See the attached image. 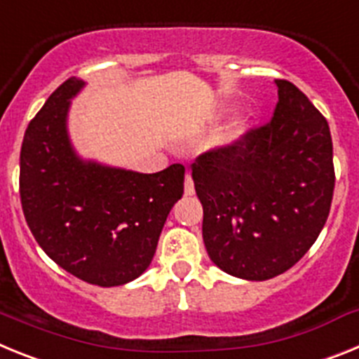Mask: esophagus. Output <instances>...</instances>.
Wrapping results in <instances>:
<instances>
[{
  "instance_id": "obj_1",
  "label": "esophagus",
  "mask_w": 359,
  "mask_h": 359,
  "mask_svg": "<svg viewBox=\"0 0 359 359\" xmlns=\"http://www.w3.org/2000/svg\"><path fill=\"white\" fill-rule=\"evenodd\" d=\"M196 189H194V182H192V176L190 172L185 174V194L187 196H194Z\"/></svg>"
}]
</instances>
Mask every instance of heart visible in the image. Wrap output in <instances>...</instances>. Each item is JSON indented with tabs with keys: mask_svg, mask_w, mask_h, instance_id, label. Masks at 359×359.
I'll return each mask as SVG.
<instances>
[{
	"mask_svg": "<svg viewBox=\"0 0 359 359\" xmlns=\"http://www.w3.org/2000/svg\"><path fill=\"white\" fill-rule=\"evenodd\" d=\"M250 128H252V122H250L248 116H237V118L231 120L226 128L221 129V133L215 138V144L221 145V147H231V145H237L244 136L248 135Z\"/></svg>",
	"mask_w": 359,
	"mask_h": 359,
	"instance_id": "b5f03b06",
	"label": "heart"
}]
</instances>
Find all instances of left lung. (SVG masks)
I'll list each match as a JSON object with an SVG mask.
<instances>
[{
    "instance_id": "obj_1",
    "label": "left lung",
    "mask_w": 359,
    "mask_h": 359,
    "mask_svg": "<svg viewBox=\"0 0 359 359\" xmlns=\"http://www.w3.org/2000/svg\"><path fill=\"white\" fill-rule=\"evenodd\" d=\"M273 118L192 163L208 257L228 275L268 280L320 236L334 190L327 120L290 81H275Z\"/></svg>"
}]
</instances>
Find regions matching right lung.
I'll return each mask as SVG.
<instances>
[{
  "mask_svg": "<svg viewBox=\"0 0 359 359\" xmlns=\"http://www.w3.org/2000/svg\"><path fill=\"white\" fill-rule=\"evenodd\" d=\"M84 81L69 77L25 131L19 194L28 228L53 262L95 286H122L151 264L185 167L154 174L82 160L68 136V109Z\"/></svg>",
  "mask_w": 359,
  "mask_h": 359,
  "instance_id": "1",
  "label": "right lung"
}]
</instances>
